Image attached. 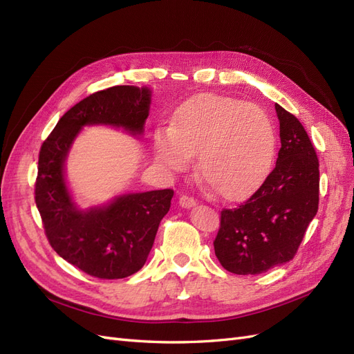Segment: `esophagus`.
Wrapping results in <instances>:
<instances>
[{"instance_id":"34e87169","label":"esophagus","mask_w":354,"mask_h":354,"mask_svg":"<svg viewBox=\"0 0 354 354\" xmlns=\"http://www.w3.org/2000/svg\"><path fill=\"white\" fill-rule=\"evenodd\" d=\"M178 202L183 208H192L196 203V199L194 196H189V195H181Z\"/></svg>"}]
</instances>
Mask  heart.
Wrapping results in <instances>:
<instances>
[{"label": "heart", "instance_id": "b5f03b06", "mask_svg": "<svg viewBox=\"0 0 354 354\" xmlns=\"http://www.w3.org/2000/svg\"><path fill=\"white\" fill-rule=\"evenodd\" d=\"M153 142L156 158L176 173L186 171L192 156L199 155V174L226 199L259 187L276 153L274 127L264 109L214 94L181 104Z\"/></svg>", "mask_w": 354, "mask_h": 354}]
</instances>
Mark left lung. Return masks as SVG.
I'll return each mask as SVG.
<instances>
[{
    "mask_svg": "<svg viewBox=\"0 0 354 354\" xmlns=\"http://www.w3.org/2000/svg\"><path fill=\"white\" fill-rule=\"evenodd\" d=\"M281 149L255 194L224 208L214 239L220 264L234 274H260L292 260L319 208V159L297 118L276 104Z\"/></svg>",
    "mask_w": 354,
    "mask_h": 354,
    "instance_id": "1",
    "label": "left lung"
}]
</instances>
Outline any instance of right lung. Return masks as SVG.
Returning a JSON list of instances; mask_svg holds the SVG:
<instances>
[{"label": "right lung", "instance_id": "right-lung-1", "mask_svg": "<svg viewBox=\"0 0 354 354\" xmlns=\"http://www.w3.org/2000/svg\"><path fill=\"white\" fill-rule=\"evenodd\" d=\"M151 90L116 85L93 93L63 115L41 145L35 203L46 236L63 260L99 279H122L145 266L174 190H152L80 211L63 176L69 147L84 125L109 124L142 134Z\"/></svg>", "mask_w": 354, "mask_h": 354}]
</instances>
